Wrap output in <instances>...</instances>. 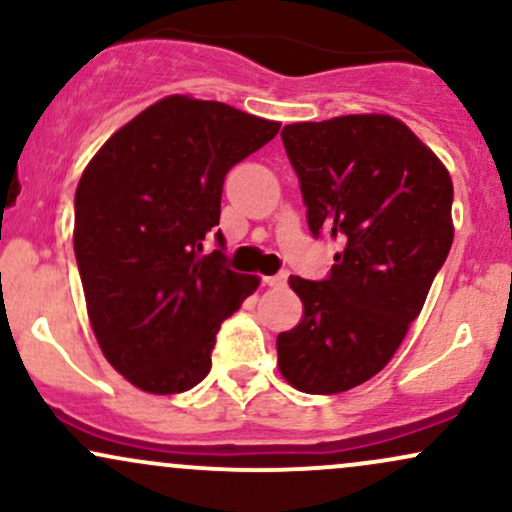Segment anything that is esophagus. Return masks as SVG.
Returning a JSON list of instances; mask_svg holds the SVG:
<instances>
[{
  "label": "esophagus",
  "mask_w": 512,
  "mask_h": 512,
  "mask_svg": "<svg viewBox=\"0 0 512 512\" xmlns=\"http://www.w3.org/2000/svg\"><path fill=\"white\" fill-rule=\"evenodd\" d=\"M264 284L267 286H274V289H281V286H286V281H289V272H279L274 276H264Z\"/></svg>",
  "instance_id": "34e87169"
}]
</instances>
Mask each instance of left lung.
Wrapping results in <instances>:
<instances>
[{"label": "left lung", "instance_id": "obj_1", "mask_svg": "<svg viewBox=\"0 0 512 512\" xmlns=\"http://www.w3.org/2000/svg\"><path fill=\"white\" fill-rule=\"evenodd\" d=\"M315 238L339 245L330 276H291L303 317L276 337L296 390L337 395L387 366L419 317L452 245V180L390 115H344L281 129Z\"/></svg>", "mask_w": 512, "mask_h": 512}]
</instances>
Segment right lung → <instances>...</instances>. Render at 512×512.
<instances>
[{
  "label": "right lung",
  "instance_id": "add662e5",
  "mask_svg": "<svg viewBox=\"0 0 512 512\" xmlns=\"http://www.w3.org/2000/svg\"><path fill=\"white\" fill-rule=\"evenodd\" d=\"M279 122L168 96L117 129L74 195V255L93 334L110 366L151 395L207 378L221 322L260 279L228 269L221 192ZM214 235L220 250L204 256Z\"/></svg>",
  "mask_w": 512,
  "mask_h": 512
}]
</instances>
